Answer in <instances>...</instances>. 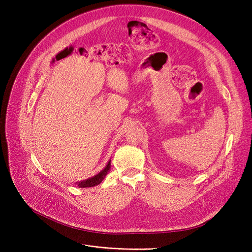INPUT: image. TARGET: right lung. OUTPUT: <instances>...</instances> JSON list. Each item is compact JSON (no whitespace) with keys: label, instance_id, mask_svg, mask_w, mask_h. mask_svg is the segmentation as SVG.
Wrapping results in <instances>:
<instances>
[{"label":"right lung","instance_id":"obj_1","mask_svg":"<svg viewBox=\"0 0 252 252\" xmlns=\"http://www.w3.org/2000/svg\"><path fill=\"white\" fill-rule=\"evenodd\" d=\"M110 167H111V164H110V160L108 161L107 165L105 166V168L103 170H101L99 174H97L96 176L92 177L90 179H87L85 181H82V182H76L75 184H77V186L79 188H89V187H94V186H97V185H99L103 180L104 178L106 177V175L108 174V171L110 170Z\"/></svg>","mask_w":252,"mask_h":252}]
</instances>
